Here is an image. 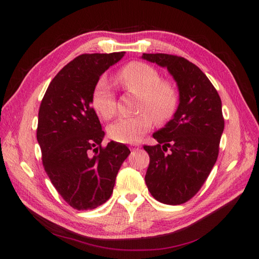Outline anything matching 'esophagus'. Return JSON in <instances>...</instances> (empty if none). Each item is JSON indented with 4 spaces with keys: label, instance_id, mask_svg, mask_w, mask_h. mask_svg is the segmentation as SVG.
Returning <instances> with one entry per match:
<instances>
[{
    "label": "esophagus",
    "instance_id": "obj_1",
    "mask_svg": "<svg viewBox=\"0 0 259 259\" xmlns=\"http://www.w3.org/2000/svg\"><path fill=\"white\" fill-rule=\"evenodd\" d=\"M139 147H140V146L138 145V144H136V145H131V146H130L131 151H134V152H135V151H138Z\"/></svg>",
    "mask_w": 259,
    "mask_h": 259
}]
</instances>
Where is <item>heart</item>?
<instances>
[{"mask_svg":"<svg viewBox=\"0 0 259 259\" xmlns=\"http://www.w3.org/2000/svg\"><path fill=\"white\" fill-rule=\"evenodd\" d=\"M116 81L126 91L139 96L136 116L121 117L108 126V135L119 143H136L151 129L153 117L163 123L174 115L178 104V95L170 81L161 80L154 67L140 61H131L116 74ZM95 112L105 120L116 113L115 94L107 81L100 80L95 87L91 98Z\"/></svg>","mask_w":259,"mask_h":259,"instance_id":"1","label":"heart"}]
</instances>
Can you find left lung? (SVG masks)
<instances>
[{"label": "left lung", "instance_id": "left-lung-1", "mask_svg": "<svg viewBox=\"0 0 259 259\" xmlns=\"http://www.w3.org/2000/svg\"><path fill=\"white\" fill-rule=\"evenodd\" d=\"M143 59L165 67L176 81L179 104L172 120L155 131L145 182L154 199L164 204L191 200L207 181L218 157L224 131L222 100L201 69L183 57L143 54Z\"/></svg>", "mask_w": 259, "mask_h": 259}]
</instances>
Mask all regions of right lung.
I'll return each instance as SVG.
<instances>
[{
    "mask_svg": "<svg viewBox=\"0 0 259 259\" xmlns=\"http://www.w3.org/2000/svg\"><path fill=\"white\" fill-rule=\"evenodd\" d=\"M125 52L85 54L68 63L50 82L38 111L36 137L52 185L77 210L106 202L116 175L130 154L124 144L109 142L91 98L99 77Z\"/></svg>",
    "mask_w": 259,
    "mask_h": 259,
    "instance_id": "add662e5",
    "label": "right lung"
}]
</instances>
